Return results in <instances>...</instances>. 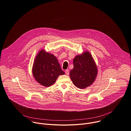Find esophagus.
<instances>
[{"label":"esophagus","mask_w":131,"mask_h":131,"mask_svg":"<svg viewBox=\"0 0 131 131\" xmlns=\"http://www.w3.org/2000/svg\"><path fill=\"white\" fill-rule=\"evenodd\" d=\"M65 74L67 75H69V70H66L65 71Z\"/></svg>","instance_id":"1"}]
</instances>
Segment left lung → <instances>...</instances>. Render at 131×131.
<instances>
[{
  "label": "left lung",
  "mask_w": 131,
  "mask_h": 131,
  "mask_svg": "<svg viewBox=\"0 0 131 131\" xmlns=\"http://www.w3.org/2000/svg\"><path fill=\"white\" fill-rule=\"evenodd\" d=\"M73 62L74 68L70 72L73 83L81 89L91 86L96 79L98 68L90 53L86 51L76 55Z\"/></svg>",
  "instance_id": "1"
}]
</instances>
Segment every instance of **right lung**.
<instances>
[{"instance_id":"add662e5","label":"right lung","mask_w":131,"mask_h":131,"mask_svg":"<svg viewBox=\"0 0 131 131\" xmlns=\"http://www.w3.org/2000/svg\"><path fill=\"white\" fill-rule=\"evenodd\" d=\"M32 71L34 79L44 87L52 85L59 75L65 74L57 58L44 49L39 51L35 58Z\"/></svg>"}]
</instances>
